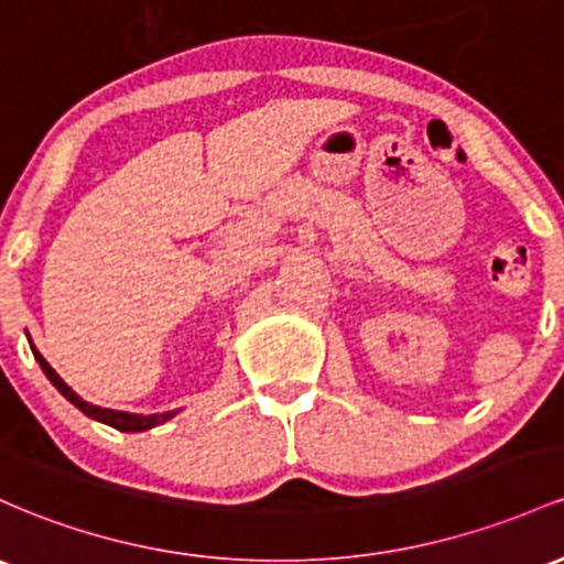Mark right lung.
<instances>
[{
    "label": "right lung",
    "mask_w": 564,
    "mask_h": 564,
    "mask_svg": "<svg viewBox=\"0 0 564 564\" xmlns=\"http://www.w3.org/2000/svg\"><path fill=\"white\" fill-rule=\"evenodd\" d=\"M31 350H34V358H36V361H40L42 372H45V375H47V380H51L53 386L58 388L61 395H66V399H69L72 404L77 406L79 412H85V414H88V417L98 420V423H107V425H111V429L126 431V433H139V431H150V429H154V425L165 423V420H171L173 414H176V410H173V412H163V414H133V412L104 410V406H93V404H88V401L79 399V395L74 393L72 388L66 386V382L61 380L58 375H55V369L51 367V364L45 361V358H42V352L36 350L34 345H31Z\"/></svg>",
    "instance_id": "right-lung-1"
}]
</instances>
